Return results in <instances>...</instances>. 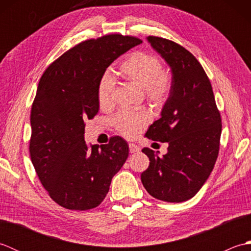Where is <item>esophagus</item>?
I'll use <instances>...</instances> for the list:
<instances>
[{
	"label": "esophagus",
	"instance_id": "obj_1",
	"mask_svg": "<svg viewBox=\"0 0 251 251\" xmlns=\"http://www.w3.org/2000/svg\"><path fill=\"white\" fill-rule=\"evenodd\" d=\"M140 151V148L136 146L135 143H129V152L130 153H136V152H139Z\"/></svg>",
	"mask_w": 251,
	"mask_h": 251
}]
</instances>
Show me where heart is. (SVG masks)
<instances>
[{"label": "heart", "instance_id": "1", "mask_svg": "<svg viewBox=\"0 0 251 251\" xmlns=\"http://www.w3.org/2000/svg\"><path fill=\"white\" fill-rule=\"evenodd\" d=\"M120 73L126 81L142 88L147 100L154 104H163L172 92L173 79L170 73L162 69V63L156 56L145 51H135L121 63ZM113 79L110 74L100 78L97 87V99L100 108L111 104ZM150 115L143 109L123 111L116 116L114 124L120 134L135 137L145 128Z\"/></svg>", "mask_w": 251, "mask_h": 251}]
</instances>
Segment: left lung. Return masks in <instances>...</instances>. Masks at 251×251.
Returning <instances> with one entry per match:
<instances>
[{"mask_svg":"<svg viewBox=\"0 0 251 251\" xmlns=\"http://www.w3.org/2000/svg\"><path fill=\"white\" fill-rule=\"evenodd\" d=\"M147 40L172 69L173 86L161 119L146 134L149 139L168 142V152L159 157L151 149H142L150 165L141 174V182L155 199L181 202L201 190L214 169L221 116L209 78L196 58L173 41Z\"/></svg>","mask_w":251,"mask_h":251,"instance_id":"8db88e82","label":"left lung"}]
</instances>
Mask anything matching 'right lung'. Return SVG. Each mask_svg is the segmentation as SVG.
I'll use <instances>...</instances> for the list:
<instances>
[{
  "label": "right lung",
  "instance_id": "right-lung-1",
  "mask_svg": "<svg viewBox=\"0 0 251 251\" xmlns=\"http://www.w3.org/2000/svg\"><path fill=\"white\" fill-rule=\"evenodd\" d=\"M141 42L121 34L82 42L40 79L30 116V156L50 199L67 209L100 205L128 157V145L121 137L108 145H86L85 121L98 113L97 87L106 68Z\"/></svg>",
  "mask_w": 251,
  "mask_h": 251
}]
</instances>
